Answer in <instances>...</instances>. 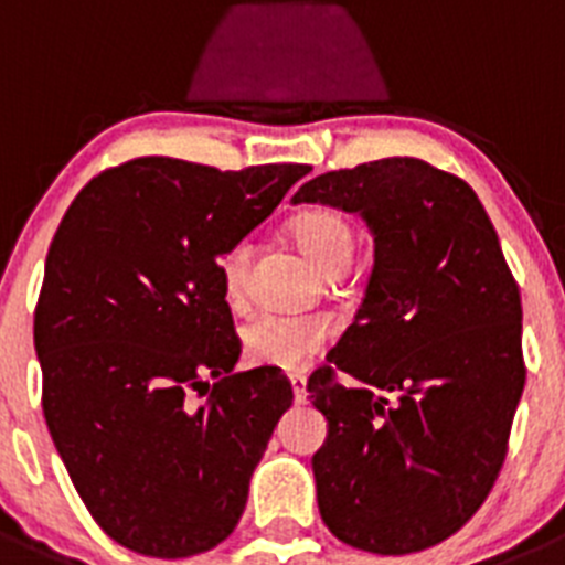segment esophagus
Instances as JSON below:
<instances>
[{
	"label": "esophagus",
	"instance_id": "1",
	"mask_svg": "<svg viewBox=\"0 0 565 565\" xmlns=\"http://www.w3.org/2000/svg\"><path fill=\"white\" fill-rule=\"evenodd\" d=\"M291 391H294V402L306 404L308 382H306V376H302V373H294V376H291Z\"/></svg>",
	"mask_w": 565,
	"mask_h": 565
}]
</instances>
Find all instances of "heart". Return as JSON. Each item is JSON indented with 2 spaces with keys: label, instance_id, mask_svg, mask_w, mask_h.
Listing matches in <instances>:
<instances>
[{
  "label": "heart",
  "instance_id": "obj_1",
  "mask_svg": "<svg viewBox=\"0 0 565 565\" xmlns=\"http://www.w3.org/2000/svg\"><path fill=\"white\" fill-rule=\"evenodd\" d=\"M294 234L308 257L328 274L342 271L356 248V232L337 209H308L294 221ZM248 252L252 248L246 239H239L223 252L221 279L228 299L243 297ZM331 333V322L317 313H259L243 331V348H246L248 362L279 367V371H299L326 348Z\"/></svg>",
  "mask_w": 565,
  "mask_h": 565
}]
</instances>
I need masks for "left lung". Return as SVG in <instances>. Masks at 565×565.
Returning <instances> with one entry per match:
<instances>
[{
  "mask_svg": "<svg viewBox=\"0 0 565 565\" xmlns=\"http://www.w3.org/2000/svg\"><path fill=\"white\" fill-rule=\"evenodd\" d=\"M291 203L362 214L373 234L362 306L308 379L328 418L322 521L373 555L436 546L487 501L526 382L495 228L461 178L418 158L319 174Z\"/></svg>",
  "mask_w": 565,
  "mask_h": 565,
  "instance_id": "1",
  "label": "left lung"
}]
</instances>
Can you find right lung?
<instances>
[{
  "label": "right lung",
  "mask_w": 565,
  "mask_h": 565,
  "mask_svg": "<svg viewBox=\"0 0 565 565\" xmlns=\"http://www.w3.org/2000/svg\"><path fill=\"white\" fill-rule=\"evenodd\" d=\"M308 172L135 158L96 174L50 243L33 313L47 430L89 515L138 555L226 541L291 407L277 367L234 373L217 259Z\"/></svg>",
  "instance_id": "add662e5"
}]
</instances>
